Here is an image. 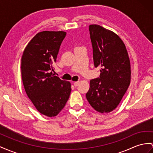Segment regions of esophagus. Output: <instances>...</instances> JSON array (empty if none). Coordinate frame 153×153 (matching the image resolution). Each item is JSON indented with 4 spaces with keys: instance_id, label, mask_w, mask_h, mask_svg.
Here are the masks:
<instances>
[{
    "instance_id": "esophagus-1",
    "label": "esophagus",
    "mask_w": 153,
    "mask_h": 153,
    "mask_svg": "<svg viewBox=\"0 0 153 153\" xmlns=\"http://www.w3.org/2000/svg\"><path fill=\"white\" fill-rule=\"evenodd\" d=\"M79 81H76L74 83V85L75 87H77V86L79 85Z\"/></svg>"
}]
</instances>
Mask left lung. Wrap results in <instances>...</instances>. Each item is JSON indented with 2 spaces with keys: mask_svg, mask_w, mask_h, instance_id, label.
Wrapping results in <instances>:
<instances>
[{
  "mask_svg": "<svg viewBox=\"0 0 153 153\" xmlns=\"http://www.w3.org/2000/svg\"><path fill=\"white\" fill-rule=\"evenodd\" d=\"M96 68L100 78L90 81L86 97L92 107L108 113L117 107L131 82V63L124 42L112 31L97 25L89 26Z\"/></svg>",
  "mask_w": 153,
  "mask_h": 153,
  "instance_id": "obj_1",
  "label": "left lung"
}]
</instances>
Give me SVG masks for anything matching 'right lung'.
Instances as JSON below:
<instances>
[{"instance_id": "add662e5", "label": "right lung", "mask_w": 153, "mask_h": 153, "mask_svg": "<svg viewBox=\"0 0 153 153\" xmlns=\"http://www.w3.org/2000/svg\"><path fill=\"white\" fill-rule=\"evenodd\" d=\"M66 33L43 31L35 36L23 52L21 75L27 96L37 110L48 117L57 116L65 106L71 83L52 70Z\"/></svg>"}]
</instances>
